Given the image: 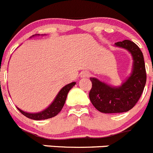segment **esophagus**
Returning a JSON list of instances; mask_svg holds the SVG:
<instances>
[{
  "label": "esophagus",
  "mask_w": 153,
  "mask_h": 153,
  "mask_svg": "<svg viewBox=\"0 0 153 153\" xmlns=\"http://www.w3.org/2000/svg\"><path fill=\"white\" fill-rule=\"evenodd\" d=\"M80 76H81V78H88V77L90 76V73L88 72H86V71H85V72H81V75H80Z\"/></svg>",
  "instance_id": "34e87169"
}]
</instances>
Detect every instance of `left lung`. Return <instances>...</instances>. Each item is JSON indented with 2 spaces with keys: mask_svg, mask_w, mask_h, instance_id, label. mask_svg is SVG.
<instances>
[{
  "mask_svg": "<svg viewBox=\"0 0 153 153\" xmlns=\"http://www.w3.org/2000/svg\"><path fill=\"white\" fill-rule=\"evenodd\" d=\"M127 50L133 58L130 76L120 86H112L96 78H91L92 88L89 97L94 106L102 113H120L131 109L139 100L146 81L143 55L136 44L125 40L115 44Z\"/></svg>",
  "mask_w": 153,
  "mask_h": 153,
  "instance_id": "obj_1",
  "label": "left lung"
}]
</instances>
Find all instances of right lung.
Instances as JSON below:
<instances>
[{
  "label": "right lung",
  "mask_w": 153,
  "mask_h": 153,
  "mask_svg": "<svg viewBox=\"0 0 153 153\" xmlns=\"http://www.w3.org/2000/svg\"><path fill=\"white\" fill-rule=\"evenodd\" d=\"M38 35H40L39 34H38V35H34L31 37L38 36ZM75 84H76V82L74 81V82L68 84V85H66L65 86H64L63 88L59 91V93L57 94L56 97H55L54 100L51 102V105H50L48 108H46L45 109L41 111V112H35V113H30V112H27L22 110V109H20L19 108H18V107H16V108L22 115H24L25 117H27V118H31V119L38 121V120H44L48 119V118H53V117L56 116L57 114L59 113V112L62 110V107H63L64 104H65V100H66L68 91L73 88V86H75Z\"/></svg>",
  "instance_id": "add662e5"
}]
</instances>
